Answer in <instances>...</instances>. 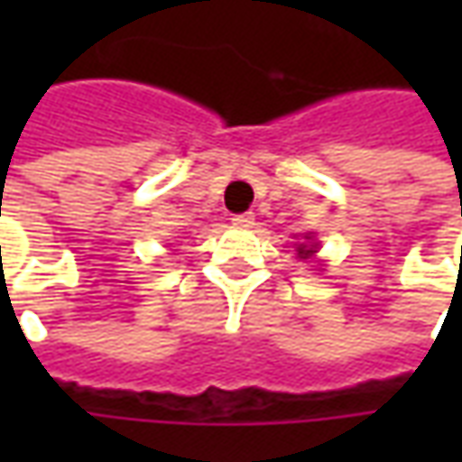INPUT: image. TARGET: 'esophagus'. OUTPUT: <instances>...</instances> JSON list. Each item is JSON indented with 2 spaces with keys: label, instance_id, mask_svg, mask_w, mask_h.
<instances>
[{
  "label": "esophagus",
  "instance_id": "1",
  "mask_svg": "<svg viewBox=\"0 0 462 462\" xmlns=\"http://www.w3.org/2000/svg\"><path fill=\"white\" fill-rule=\"evenodd\" d=\"M231 223H234V228H252L254 226V216L252 213H241V216H234Z\"/></svg>",
  "mask_w": 462,
  "mask_h": 462
}]
</instances>
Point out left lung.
<instances>
[{
    "label": "left lung",
    "instance_id": "obj_1",
    "mask_svg": "<svg viewBox=\"0 0 462 462\" xmlns=\"http://www.w3.org/2000/svg\"><path fill=\"white\" fill-rule=\"evenodd\" d=\"M309 239V236H306ZM316 254V246L313 244H298V257L300 259H309Z\"/></svg>",
    "mask_w": 462,
    "mask_h": 462
}]
</instances>
